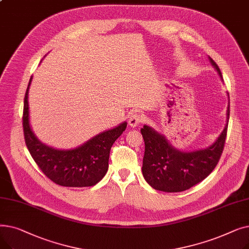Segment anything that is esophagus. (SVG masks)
Instances as JSON below:
<instances>
[{"label": "esophagus", "mask_w": 249, "mask_h": 249, "mask_svg": "<svg viewBox=\"0 0 249 249\" xmlns=\"http://www.w3.org/2000/svg\"><path fill=\"white\" fill-rule=\"evenodd\" d=\"M142 122H143V117L139 113L134 112V113L130 115V117H129V125L130 126L135 127V126L139 125Z\"/></svg>", "instance_id": "obj_1"}]
</instances>
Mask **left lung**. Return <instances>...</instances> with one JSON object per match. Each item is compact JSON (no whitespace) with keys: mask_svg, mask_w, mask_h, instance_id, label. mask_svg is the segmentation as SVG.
Listing matches in <instances>:
<instances>
[{"mask_svg":"<svg viewBox=\"0 0 249 249\" xmlns=\"http://www.w3.org/2000/svg\"><path fill=\"white\" fill-rule=\"evenodd\" d=\"M220 76L217 63L211 58ZM230 107L227 108V123L216 142L206 149L181 152L174 148L164 136L148 126L141 128L145 151L143 156L142 174L145 180L155 190L178 193L189 190L210 175L217 165L227 135Z\"/></svg>","mask_w":249,"mask_h":249,"instance_id":"8db88e82","label":"left lung"}]
</instances>
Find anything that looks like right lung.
<instances>
[{
    "instance_id": "right-lung-1",
    "label": "right lung",
    "mask_w": 249,
    "mask_h": 249,
    "mask_svg": "<svg viewBox=\"0 0 249 249\" xmlns=\"http://www.w3.org/2000/svg\"><path fill=\"white\" fill-rule=\"evenodd\" d=\"M28 85L24 98L23 131L26 146L42 173L62 187H91L108 171L110 150L115 140L127 127L124 122L89 139L82 146L71 150H58L44 145L34 135L29 124Z\"/></svg>"
}]
</instances>
